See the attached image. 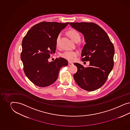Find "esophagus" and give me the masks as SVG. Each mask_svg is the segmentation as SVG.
Wrapping results in <instances>:
<instances>
[{
  "label": "esophagus",
  "instance_id": "esophagus-1",
  "mask_svg": "<svg viewBox=\"0 0 130 130\" xmlns=\"http://www.w3.org/2000/svg\"><path fill=\"white\" fill-rule=\"evenodd\" d=\"M68 65H69V66H72V65H73V63H72V62H69Z\"/></svg>",
  "mask_w": 130,
  "mask_h": 130
}]
</instances>
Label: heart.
Masks as SVG:
<instances>
[{
	"instance_id": "1",
	"label": "heart",
	"mask_w": 130,
	"mask_h": 130,
	"mask_svg": "<svg viewBox=\"0 0 130 130\" xmlns=\"http://www.w3.org/2000/svg\"><path fill=\"white\" fill-rule=\"evenodd\" d=\"M68 34L75 42H78L80 39V35L79 33L75 29H71L69 30L68 32ZM60 37V34H59L57 37L56 41V45L57 47L59 46ZM78 54L79 53L77 51H66L62 53L61 54V56L69 61H73Z\"/></svg>"
}]
</instances>
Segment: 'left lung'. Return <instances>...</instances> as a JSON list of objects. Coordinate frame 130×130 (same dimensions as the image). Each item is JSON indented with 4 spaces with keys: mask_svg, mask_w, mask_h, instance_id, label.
I'll use <instances>...</instances> for the list:
<instances>
[{
    "mask_svg": "<svg viewBox=\"0 0 130 130\" xmlns=\"http://www.w3.org/2000/svg\"><path fill=\"white\" fill-rule=\"evenodd\" d=\"M70 25L82 33L86 44L82 52L83 61H90L89 66L84 67L74 63L78 69L73 77L77 84L86 91H95L106 82L112 70L114 47L102 28L91 22L70 23Z\"/></svg>",
    "mask_w": 130,
    "mask_h": 130,
    "instance_id": "left-lung-1",
    "label": "left lung"
}]
</instances>
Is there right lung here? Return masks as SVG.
<instances>
[{"instance_id": "add662e5", "label": "right lung", "mask_w": 130, "mask_h": 130, "mask_svg": "<svg viewBox=\"0 0 130 130\" xmlns=\"http://www.w3.org/2000/svg\"><path fill=\"white\" fill-rule=\"evenodd\" d=\"M69 23L42 22L33 26L24 37L20 58L25 75L36 85H51L57 80L60 68L68 65L62 58L50 62L48 59L55 53L57 36Z\"/></svg>"}]
</instances>
